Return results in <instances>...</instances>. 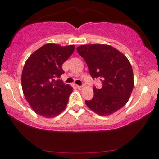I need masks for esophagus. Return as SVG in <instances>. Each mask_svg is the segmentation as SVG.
<instances>
[{
	"instance_id": "34e87169",
	"label": "esophagus",
	"mask_w": 159,
	"mask_h": 159,
	"mask_svg": "<svg viewBox=\"0 0 159 159\" xmlns=\"http://www.w3.org/2000/svg\"><path fill=\"white\" fill-rule=\"evenodd\" d=\"M83 87H84L83 85H81V86H80V85H77V88L78 89H79V90H82V89L83 88Z\"/></svg>"
}]
</instances>
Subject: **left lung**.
Returning a JSON list of instances; mask_svg holds the SVG:
<instances>
[{
	"label": "left lung",
	"mask_w": 159,
	"mask_h": 159,
	"mask_svg": "<svg viewBox=\"0 0 159 159\" xmlns=\"http://www.w3.org/2000/svg\"><path fill=\"white\" fill-rule=\"evenodd\" d=\"M93 79L100 78L102 88L94 87V96L85 101L91 110L108 116L127 103L134 87L133 71L127 57L108 45H83L77 47Z\"/></svg>",
	"instance_id": "left-lung-1"
}]
</instances>
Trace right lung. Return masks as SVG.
Returning <instances> with one entry per match:
<instances>
[{"instance_id":"obj_1","label":"right lung","mask_w":159,"mask_h":159,"mask_svg":"<svg viewBox=\"0 0 159 159\" xmlns=\"http://www.w3.org/2000/svg\"><path fill=\"white\" fill-rule=\"evenodd\" d=\"M75 51V45L48 43L28 58L21 75L25 98L36 114L45 118L60 114L66 107L73 88L59 78L62 65Z\"/></svg>"}]
</instances>
